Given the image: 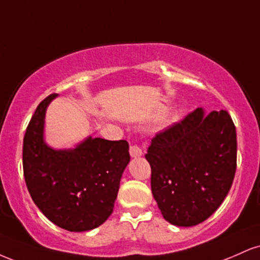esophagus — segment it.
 <instances>
[{"instance_id":"1","label":"esophagus","mask_w":260,"mask_h":260,"mask_svg":"<svg viewBox=\"0 0 260 260\" xmlns=\"http://www.w3.org/2000/svg\"><path fill=\"white\" fill-rule=\"evenodd\" d=\"M129 154L132 157H139L143 155V151H142V149L138 147V145L133 144V145H131V148H129Z\"/></svg>"}]
</instances>
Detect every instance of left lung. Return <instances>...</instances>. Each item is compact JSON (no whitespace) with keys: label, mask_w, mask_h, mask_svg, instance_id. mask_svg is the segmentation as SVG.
Returning a JSON list of instances; mask_svg holds the SVG:
<instances>
[{"label":"left lung","mask_w":260,"mask_h":260,"mask_svg":"<svg viewBox=\"0 0 260 260\" xmlns=\"http://www.w3.org/2000/svg\"><path fill=\"white\" fill-rule=\"evenodd\" d=\"M145 159L151 192L166 221L176 226L207 220L228 196L237 166L236 127L228 111L198 107L151 139Z\"/></svg>","instance_id":"obj_1"}]
</instances>
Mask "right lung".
Returning a JSON list of instances; mask_svg holds the SVG:
<instances>
[{
    "mask_svg": "<svg viewBox=\"0 0 260 260\" xmlns=\"http://www.w3.org/2000/svg\"><path fill=\"white\" fill-rule=\"evenodd\" d=\"M51 94L35 110L23 140V171L31 199L50 221L72 232L89 231L112 214L129 162L127 140L88 137L73 149L45 143V113Z\"/></svg>",
    "mask_w": 260,
    "mask_h": 260,
    "instance_id": "right-lung-1",
    "label": "right lung"
}]
</instances>
